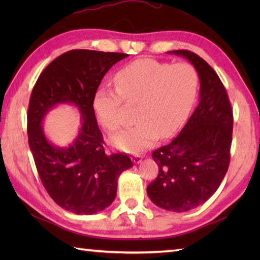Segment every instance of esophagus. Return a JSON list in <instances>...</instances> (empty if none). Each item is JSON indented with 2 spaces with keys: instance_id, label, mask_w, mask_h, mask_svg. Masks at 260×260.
Wrapping results in <instances>:
<instances>
[{
  "instance_id": "esophagus-1",
  "label": "esophagus",
  "mask_w": 260,
  "mask_h": 260,
  "mask_svg": "<svg viewBox=\"0 0 260 260\" xmlns=\"http://www.w3.org/2000/svg\"><path fill=\"white\" fill-rule=\"evenodd\" d=\"M142 158H143V156L139 155V154H136V155L132 156V161H133V163H135V164H140L142 162Z\"/></svg>"
}]
</instances>
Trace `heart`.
Returning a JSON list of instances; mask_svg holds the SVG:
<instances>
[{"label": "heart", "instance_id": "b5f03b06", "mask_svg": "<svg viewBox=\"0 0 260 260\" xmlns=\"http://www.w3.org/2000/svg\"><path fill=\"white\" fill-rule=\"evenodd\" d=\"M116 89L99 87L93 93L92 109L104 129L120 126L123 101L137 104L136 125L112 137L121 152L139 154L156 144L159 136L168 139L178 133L196 103L199 77L187 63H163L143 58L121 68L115 76Z\"/></svg>", "mask_w": 260, "mask_h": 260}]
</instances>
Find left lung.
I'll return each instance as SVG.
<instances>
[{"label":"left lung","instance_id":"1","mask_svg":"<svg viewBox=\"0 0 260 260\" xmlns=\"http://www.w3.org/2000/svg\"><path fill=\"white\" fill-rule=\"evenodd\" d=\"M168 53L187 59L197 70L199 104L180 134L152 153L158 174L147 194L159 208L185 212L206 202L227 173L234 118L224 86L201 57L187 50Z\"/></svg>","mask_w":260,"mask_h":260}]
</instances>
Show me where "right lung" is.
<instances>
[{"label":"right lung","instance_id":"right-lung-1","mask_svg":"<svg viewBox=\"0 0 260 260\" xmlns=\"http://www.w3.org/2000/svg\"><path fill=\"white\" fill-rule=\"evenodd\" d=\"M126 53L71 50L53 60L39 76L27 108V137L39 176L52 200L76 214H95L113 203L119 175L133 167L126 154L107 155L92 109L104 76ZM58 104H73L81 128L67 147L47 140L46 114Z\"/></svg>","mask_w":260,"mask_h":260}]
</instances>
